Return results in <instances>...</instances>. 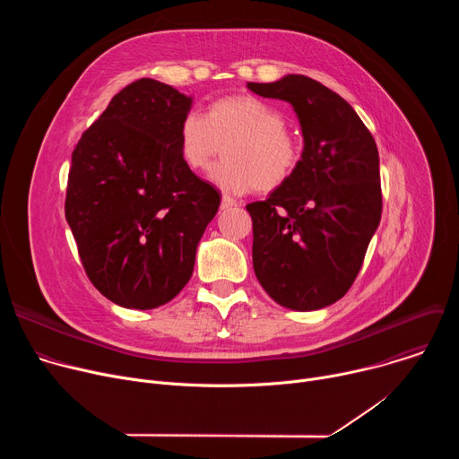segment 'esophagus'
Returning a JSON list of instances; mask_svg holds the SVG:
<instances>
[{"label":"esophagus","instance_id":"34e87169","mask_svg":"<svg viewBox=\"0 0 459 459\" xmlns=\"http://www.w3.org/2000/svg\"><path fill=\"white\" fill-rule=\"evenodd\" d=\"M238 204L230 198V195H227V194H223L221 195V204H220V209L221 211H229V209H232V207H236Z\"/></svg>","mask_w":459,"mask_h":459}]
</instances>
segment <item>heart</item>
I'll return each instance as SVG.
<instances>
[{
  "label": "heart",
  "mask_w": 459,
  "mask_h": 459,
  "mask_svg": "<svg viewBox=\"0 0 459 459\" xmlns=\"http://www.w3.org/2000/svg\"><path fill=\"white\" fill-rule=\"evenodd\" d=\"M285 114L269 101L234 94L212 100L205 114L188 112L178 126V151L186 169L205 170L225 145V160L211 170L223 190L245 194L254 186H283L301 161V145L287 128Z\"/></svg>",
  "instance_id": "1"
}]
</instances>
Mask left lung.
Listing matches in <instances>:
<instances>
[{"label":"left lung","instance_id":"8db88e82","mask_svg":"<svg viewBox=\"0 0 459 459\" xmlns=\"http://www.w3.org/2000/svg\"><path fill=\"white\" fill-rule=\"evenodd\" d=\"M247 87L289 101L305 142L294 176L265 202L247 205L255 278L281 307L333 305L352 287L381 220L376 142L356 110L312 78Z\"/></svg>","mask_w":459,"mask_h":459}]
</instances>
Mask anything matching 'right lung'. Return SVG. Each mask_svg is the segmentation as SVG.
I'll use <instances>...</instances> for the list:
<instances>
[{
	"instance_id": "add662e5",
	"label": "right lung",
	"mask_w": 459,
	"mask_h": 459,
	"mask_svg": "<svg viewBox=\"0 0 459 459\" xmlns=\"http://www.w3.org/2000/svg\"><path fill=\"white\" fill-rule=\"evenodd\" d=\"M190 103L161 82H133L73 152L65 218L89 280L119 307L149 310L176 298L218 212L220 192L179 158Z\"/></svg>"
}]
</instances>
